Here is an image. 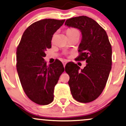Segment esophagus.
<instances>
[{
	"label": "esophagus",
	"instance_id": "34e87169",
	"mask_svg": "<svg viewBox=\"0 0 126 126\" xmlns=\"http://www.w3.org/2000/svg\"><path fill=\"white\" fill-rule=\"evenodd\" d=\"M62 63H63V66H64V67H65L66 63H67V61H66V60H63V61L62 62Z\"/></svg>",
	"mask_w": 126,
	"mask_h": 126
}]
</instances>
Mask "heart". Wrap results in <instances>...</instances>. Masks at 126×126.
I'll list each match as a JSON object with an SVG mask.
<instances>
[{
  "label": "heart",
  "instance_id": "heart-1",
  "mask_svg": "<svg viewBox=\"0 0 126 126\" xmlns=\"http://www.w3.org/2000/svg\"><path fill=\"white\" fill-rule=\"evenodd\" d=\"M66 33L67 34H74V33H79V31L76 29L73 28H69L67 30V31H66Z\"/></svg>",
  "mask_w": 126,
  "mask_h": 126
}]
</instances>
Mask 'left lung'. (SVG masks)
<instances>
[{"label":"left lung","mask_w":126,"mask_h":126,"mask_svg":"<svg viewBox=\"0 0 126 126\" xmlns=\"http://www.w3.org/2000/svg\"><path fill=\"white\" fill-rule=\"evenodd\" d=\"M65 25L78 28L82 38L77 60H86L83 69L73 62L65 66L69 75L68 84L73 98L82 103L94 101L101 94L112 65V48L106 31L93 19L86 16L66 20Z\"/></svg>","instance_id":"8db88e82"}]
</instances>
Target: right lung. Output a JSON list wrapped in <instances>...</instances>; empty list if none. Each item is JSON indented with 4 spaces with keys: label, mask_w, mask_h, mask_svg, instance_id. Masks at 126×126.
I'll use <instances>...</instances> for the list:
<instances>
[{
    "label": "right lung",
    "mask_w": 126,
    "mask_h": 126,
    "mask_svg": "<svg viewBox=\"0 0 126 126\" xmlns=\"http://www.w3.org/2000/svg\"><path fill=\"white\" fill-rule=\"evenodd\" d=\"M65 19H45L26 29L16 49V69L27 96L39 105H47L54 99V86L64 68L60 60L47 65L45 51L51 47L53 34Z\"/></svg>",
    "instance_id": "add662e5"
}]
</instances>
